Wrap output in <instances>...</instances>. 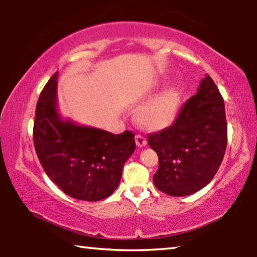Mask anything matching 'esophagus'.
<instances>
[{"label": "esophagus", "mask_w": 257, "mask_h": 257, "mask_svg": "<svg viewBox=\"0 0 257 257\" xmlns=\"http://www.w3.org/2000/svg\"><path fill=\"white\" fill-rule=\"evenodd\" d=\"M135 141H136V144H137L138 147H144L147 144L146 138L141 134H138V135H136V136H135Z\"/></svg>", "instance_id": "esophagus-1"}]
</instances>
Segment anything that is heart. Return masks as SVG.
Returning <instances> with one entry per match:
<instances>
[{"instance_id": "obj_1", "label": "heart", "mask_w": 257, "mask_h": 257, "mask_svg": "<svg viewBox=\"0 0 257 257\" xmlns=\"http://www.w3.org/2000/svg\"><path fill=\"white\" fill-rule=\"evenodd\" d=\"M179 104V92L176 88H169L143 104L137 111V119L146 129H162L175 120Z\"/></svg>"}]
</instances>
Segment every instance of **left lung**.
I'll list each match as a JSON object with an SVG mask.
<instances>
[{"label":"left lung","mask_w":257,"mask_h":257,"mask_svg":"<svg viewBox=\"0 0 257 257\" xmlns=\"http://www.w3.org/2000/svg\"><path fill=\"white\" fill-rule=\"evenodd\" d=\"M147 139L159 156L156 188L170 196H187L205 187L227 149L224 102L212 78L206 75L170 127L149 134Z\"/></svg>","instance_id":"obj_1"}]
</instances>
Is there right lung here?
I'll return each instance as SVG.
<instances>
[{
    "instance_id": "obj_1",
    "label": "right lung",
    "mask_w": 257,
    "mask_h": 257,
    "mask_svg": "<svg viewBox=\"0 0 257 257\" xmlns=\"http://www.w3.org/2000/svg\"><path fill=\"white\" fill-rule=\"evenodd\" d=\"M58 72L43 88L34 121V145L50 179L69 196L101 201L118 187L122 168L135 149V135H113L63 120L58 112Z\"/></svg>"
}]
</instances>
